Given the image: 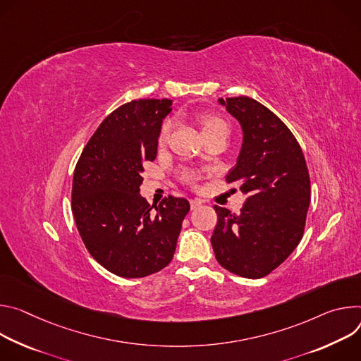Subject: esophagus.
I'll list each match as a JSON object with an SVG mask.
<instances>
[{"instance_id": "obj_1", "label": "esophagus", "mask_w": 361, "mask_h": 361, "mask_svg": "<svg viewBox=\"0 0 361 361\" xmlns=\"http://www.w3.org/2000/svg\"><path fill=\"white\" fill-rule=\"evenodd\" d=\"M202 205V202L199 201V199H190V209L193 211V209H196V208H199Z\"/></svg>"}]
</instances>
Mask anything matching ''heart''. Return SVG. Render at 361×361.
I'll return each instance as SVG.
<instances>
[{
	"instance_id": "1",
	"label": "heart",
	"mask_w": 361,
	"mask_h": 361,
	"mask_svg": "<svg viewBox=\"0 0 361 361\" xmlns=\"http://www.w3.org/2000/svg\"><path fill=\"white\" fill-rule=\"evenodd\" d=\"M199 122H201L204 133H209V132H214V130H218V129H222V128L228 129L225 120L221 118L219 116L214 114V113H204V114H201V116H199ZM171 129H172V123L168 120V122L164 123L162 129H160V135H159V142L160 143H165L166 142V139L169 137ZM185 179L186 180H193V176L190 173H186Z\"/></svg>"
}]
</instances>
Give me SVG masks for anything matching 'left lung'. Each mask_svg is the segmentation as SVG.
I'll list each match as a JSON object with an SVG mask.
<instances>
[{"label": "left lung", "mask_w": 361, "mask_h": 361, "mask_svg": "<svg viewBox=\"0 0 361 361\" xmlns=\"http://www.w3.org/2000/svg\"><path fill=\"white\" fill-rule=\"evenodd\" d=\"M243 129V147L226 182H238L247 201L238 215L215 205L211 236L216 261L244 278H262L281 265L300 244L311 185L301 146L259 102L218 99Z\"/></svg>", "instance_id": "1"}]
</instances>
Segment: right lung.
I'll use <instances>...</instances> for the list:
<instances>
[{
  "label": "right lung",
  "mask_w": 361,
  "mask_h": 361,
  "mask_svg": "<svg viewBox=\"0 0 361 361\" xmlns=\"http://www.w3.org/2000/svg\"><path fill=\"white\" fill-rule=\"evenodd\" d=\"M172 100H132L111 111L94 132L74 169L71 209L90 255L107 271L142 278L173 258L190 207L169 195L150 207L139 193L143 164L153 162Z\"/></svg>",
  "instance_id": "right-lung-1"
}]
</instances>
